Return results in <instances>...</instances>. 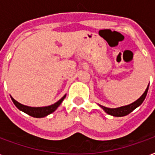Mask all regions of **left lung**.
<instances>
[{
    "instance_id": "obj_1",
    "label": "left lung",
    "mask_w": 155,
    "mask_h": 155,
    "mask_svg": "<svg viewBox=\"0 0 155 155\" xmlns=\"http://www.w3.org/2000/svg\"><path fill=\"white\" fill-rule=\"evenodd\" d=\"M150 85V84H149ZM149 85L147 87L146 91H144V93L142 94V96L138 99L136 101H134L132 104H129V105H126V106H122V107L116 108V109H110V108L104 107V106H102L101 105V107L104 110L107 114H110V115H113V116H117V117H121L124 116V115H127L130 113H131L132 111L136 109L138 106H140V104L143 103V101H144V99L146 97L147 93H148V90H149Z\"/></svg>"
}]
</instances>
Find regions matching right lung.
<instances>
[{
  "label": "right lung",
  "mask_w": 155,
  "mask_h": 155,
  "mask_svg": "<svg viewBox=\"0 0 155 155\" xmlns=\"http://www.w3.org/2000/svg\"><path fill=\"white\" fill-rule=\"evenodd\" d=\"M65 96L66 95H64L56 103L51 104V105H49V106H45V107H30V106H26V105H24V104H20L19 102L15 101L12 96H11V98H12L14 104L20 110L23 111V112H25V114H29V115H31L32 117H35V118H42V117L46 116L48 114L53 113L59 107V105L61 104V102L63 101Z\"/></svg>",
  "instance_id": "1"
}]
</instances>
